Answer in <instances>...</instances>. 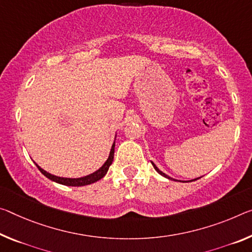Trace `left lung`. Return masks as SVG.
I'll list each match as a JSON object with an SVG mask.
<instances>
[{"mask_svg": "<svg viewBox=\"0 0 252 252\" xmlns=\"http://www.w3.org/2000/svg\"><path fill=\"white\" fill-rule=\"evenodd\" d=\"M153 166H154V167H155V169H156V170H157V171H158V173H159V174H160V175H162V176H163V177H166V178H168V179H173V178H170V177H169V176H167V175H166V174H163V173H162V171H161V170H159V169H158V168H157V166H156V165H155V163H153ZM173 181H174V179H173Z\"/></svg>", "mask_w": 252, "mask_h": 252, "instance_id": "1", "label": "left lung"}]
</instances>
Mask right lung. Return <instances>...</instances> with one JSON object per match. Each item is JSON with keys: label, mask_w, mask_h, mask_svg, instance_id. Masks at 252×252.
I'll use <instances>...</instances> for the list:
<instances>
[{"label": "right lung", "mask_w": 252, "mask_h": 252, "mask_svg": "<svg viewBox=\"0 0 252 252\" xmlns=\"http://www.w3.org/2000/svg\"><path fill=\"white\" fill-rule=\"evenodd\" d=\"M114 146H115V143H113V146H112L111 151H110V156H109V158H107V160L105 161L104 165H103L97 171H95V173L91 174V175H89V176H85V177H81V178H63V177H58V176H54V175L47 173L46 170H43L42 168H40L38 165H37V167H38V169L41 171V173L45 175L47 178H49V179H51V181H54V182L58 183V184H63V185H66V186H85V185H90V184H93L95 182H97V181H99V179L105 176V174L107 173V170H109V167L111 166L112 161H113V158H114Z\"/></svg>", "instance_id": "right-lung-1"}]
</instances>
